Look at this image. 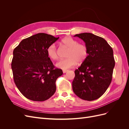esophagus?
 I'll return each mask as SVG.
<instances>
[{"mask_svg": "<svg viewBox=\"0 0 129 129\" xmlns=\"http://www.w3.org/2000/svg\"><path fill=\"white\" fill-rule=\"evenodd\" d=\"M68 71V70H63V73H67Z\"/></svg>", "mask_w": 129, "mask_h": 129, "instance_id": "1", "label": "esophagus"}]
</instances>
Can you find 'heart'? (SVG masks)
I'll use <instances>...</instances> for the list:
<instances>
[{
	"mask_svg": "<svg viewBox=\"0 0 129 129\" xmlns=\"http://www.w3.org/2000/svg\"><path fill=\"white\" fill-rule=\"evenodd\" d=\"M62 45L68 48L66 54L67 58L60 60L55 64L56 67L67 70L75 66L78 62L82 63L86 59L88 51L87 47L85 44L78 43L77 41L71 37H66L61 40ZM47 53L48 57L53 60L58 58L57 49L55 44L50 45L47 49Z\"/></svg>",
	"mask_w": 129,
	"mask_h": 129,
	"instance_id": "b5f03b06",
	"label": "heart"
}]
</instances>
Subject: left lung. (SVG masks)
<instances>
[{"mask_svg":"<svg viewBox=\"0 0 129 129\" xmlns=\"http://www.w3.org/2000/svg\"><path fill=\"white\" fill-rule=\"evenodd\" d=\"M87 47L88 55L75 71L74 92L80 99L93 101L103 95L110 84L115 62L113 50L103 38L90 33L76 34Z\"/></svg>","mask_w":129,"mask_h":129,"instance_id":"left-lung-1","label":"left lung"}]
</instances>
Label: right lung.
Listing matches in <instances>:
<instances>
[{
  "label": "right lung",
  "mask_w": 129,
  "mask_h": 129,
  "mask_svg": "<svg viewBox=\"0 0 129 129\" xmlns=\"http://www.w3.org/2000/svg\"><path fill=\"white\" fill-rule=\"evenodd\" d=\"M58 38L38 33L22 40L14 48L11 64L13 79L27 99L44 101L55 93L56 81L63 72L55 68L47 49Z\"/></svg>",
  "instance_id": "add662e5"
}]
</instances>
